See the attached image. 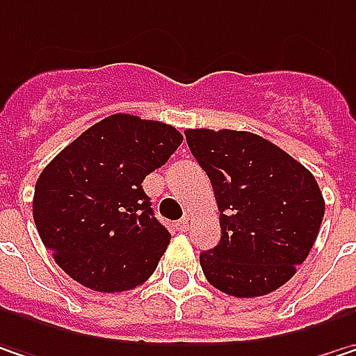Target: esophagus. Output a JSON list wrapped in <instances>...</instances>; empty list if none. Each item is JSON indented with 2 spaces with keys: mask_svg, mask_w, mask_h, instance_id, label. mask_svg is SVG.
Here are the masks:
<instances>
[{
  "mask_svg": "<svg viewBox=\"0 0 356 356\" xmlns=\"http://www.w3.org/2000/svg\"><path fill=\"white\" fill-rule=\"evenodd\" d=\"M175 230H179V232H187V230H189V220H187V218L179 220L177 224H175Z\"/></svg>",
  "mask_w": 356,
  "mask_h": 356,
  "instance_id": "esophagus-1",
  "label": "esophagus"
}]
</instances>
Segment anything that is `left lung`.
<instances>
[{
	"mask_svg": "<svg viewBox=\"0 0 356 356\" xmlns=\"http://www.w3.org/2000/svg\"><path fill=\"white\" fill-rule=\"evenodd\" d=\"M210 177L222 238L200 254L211 285L234 298L267 296L309 254L324 218L314 175L273 143L238 130H185Z\"/></svg>",
	"mask_w": 356,
	"mask_h": 356,
	"instance_id": "left-lung-1",
	"label": "left lung"
}]
</instances>
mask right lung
Masks as SVG:
<instances>
[{"label":"right lung","mask_w":356,"mask_h":356,"mask_svg":"<svg viewBox=\"0 0 356 356\" xmlns=\"http://www.w3.org/2000/svg\"><path fill=\"white\" fill-rule=\"evenodd\" d=\"M183 143L169 124L113 113L40 173L32 213L56 265L93 291H126L154 273L171 243L143 189Z\"/></svg>","instance_id":"right-lung-1"}]
</instances>
